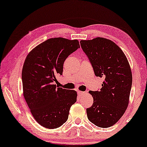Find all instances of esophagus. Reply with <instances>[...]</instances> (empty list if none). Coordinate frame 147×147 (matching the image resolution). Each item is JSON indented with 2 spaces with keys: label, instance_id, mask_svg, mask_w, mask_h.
Masks as SVG:
<instances>
[{
  "label": "esophagus",
  "instance_id": "obj_1",
  "mask_svg": "<svg viewBox=\"0 0 147 147\" xmlns=\"http://www.w3.org/2000/svg\"><path fill=\"white\" fill-rule=\"evenodd\" d=\"M84 92H82V91H78V95L79 96H82L83 94H84Z\"/></svg>",
  "mask_w": 147,
  "mask_h": 147
}]
</instances>
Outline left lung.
<instances>
[{
	"mask_svg": "<svg viewBox=\"0 0 147 147\" xmlns=\"http://www.w3.org/2000/svg\"><path fill=\"white\" fill-rule=\"evenodd\" d=\"M80 46L95 75L104 78L99 91H90L94 99L86 109L89 121L107 128L119 121L128 106L132 73L126 56L112 41L103 38L81 40Z\"/></svg>",
	"mask_w": 147,
	"mask_h": 147,
	"instance_id": "8db88e82",
	"label": "left lung"
}]
</instances>
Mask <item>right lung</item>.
Masks as SVG:
<instances>
[{
	"label": "right lung",
	"mask_w": 147,
	"mask_h": 147,
	"mask_svg": "<svg viewBox=\"0 0 147 147\" xmlns=\"http://www.w3.org/2000/svg\"><path fill=\"white\" fill-rule=\"evenodd\" d=\"M80 48L76 39L51 38L29 53L22 73L23 93L34 119L47 129L61 127L68 119L77 93L57 87V75H62L68 56Z\"/></svg>",
	"instance_id": "add662e5"
}]
</instances>
